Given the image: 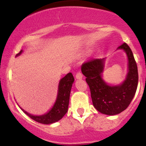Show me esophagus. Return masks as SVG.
I'll return each instance as SVG.
<instances>
[{
  "instance_id": "1",
  "label": "esophagus",
  "mask_w": 146,
  "mask_h": 146,
  "mask_svg": "<svg viewBox=\"0 0 146 146\" xmlns=\"http://www.w3.org/2000/svg\"><path fill=\"white\" fill-rule=\"evenodd\" d=\"M76 78L77 79H80V78H82V74L80 72H78L76 74Z\"/></svg>"
}]
</instances>
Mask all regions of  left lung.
<instances>
[{
  "mask_svg": "<svg viewBox=\"0 0 146 146\" xmlns=\"http://www.w3.org/2000/svg\"><path fill=\"white\" fill-rule=\"evenodd\" d=\"M126 53L129 73L126 80L118 86H110L102 78L104 60L92 58L83 63L82 73L86 77L90 90L92 104L98 111L107 115H115L124 111L136 94L138 82V68L131 49L126 43L118 47Z\"/></svg>",
  "mask_w": 146,
  "mask_h": 146,
  "instance_id": "left-lung-1",
  "label": "left lung"
}]
</instances>
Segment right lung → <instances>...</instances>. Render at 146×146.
<instances>
[{"mask_svg":"<svg viewBox=\"0 0 146 146\" xmlns=\"http://www.w3.org/2000/svg\"><path fill=\"white\" fill-rule=\"evenodd\" d=\"M22 52L23 51L21 50L16 56L20 55ZM73 81H74V78L71 73H68L60 80L57 100L54 107L47 114L42 116H33L23 110V109L21 110L28 117L39 123H44V124H50V123L58 121V120L63 118V117L68 111L70 90H71Z\"/></svg>","mask_w":146,"mask_h":146,"instance_id":"right-lung-1","label":"right lung"}]
</instances>
